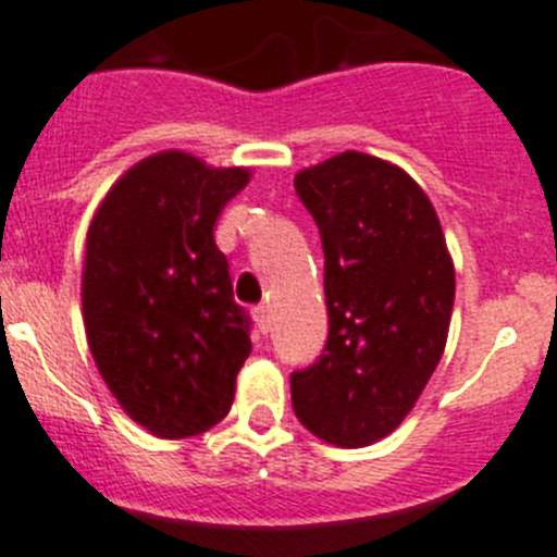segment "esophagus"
I'll return each mask as SVG.
<instances>
[{
    "mask_svg": "<svg viewBox=\"0 0 557 557\" xmlns=\"http://www.w3.org/2000/svg\"><path fill=\"white\" fill-rule=\"evenodd\" d=\"M253 320H257V329L262 331V334H268V331H270V314H268V309H264V306H257V309H253Z\"/></svg>",
    "mask_w": 557,
    "mask_h": 557,
    "instance_id": "esophagus-1",
    "label": "esophagus"
}]
</instances>
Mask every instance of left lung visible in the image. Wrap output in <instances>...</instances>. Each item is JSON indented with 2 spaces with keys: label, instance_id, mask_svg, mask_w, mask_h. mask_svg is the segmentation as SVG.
Returning <instances> with one entry per match:
<instances>
[{
  "label": "left lung",
  "instance_id": "left-lung-1",
  "mask_svg": "<svg viewBox=\"0 0 557 557\" xmlns=\"http://www.w3.org/2000/svg\"><path fill=\"white\" fill-rule=\"evenodd\" d=\"M325 253L329 342L293 372V408L334 447L389 436L445 354L456 268L436 209L403 168L342 151L295 173Z\"/></svg>",
  "mask_w": 557,
  "mask_h": 557
}]
</instances>
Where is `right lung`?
Listing matches in <instances>:
<instances>
[{
    "label": "right lung",
    "instance_id": "obj_1",
    "mask_svg": "<svg viewBox=\"0 0 557 557\" xmlns=\"http://www.w3.org/2000/svg\"><path fill=\"white\" fill-rule=\"evenodd\" d=\"M248 182L251 168L168 149L135 162L88 226V348L119 406L157 438L198 436L234 403L251 336L215 223Z\"/></svg>",
    "mask_w": 557,
    "mask_h": 557
}]
</instances>
